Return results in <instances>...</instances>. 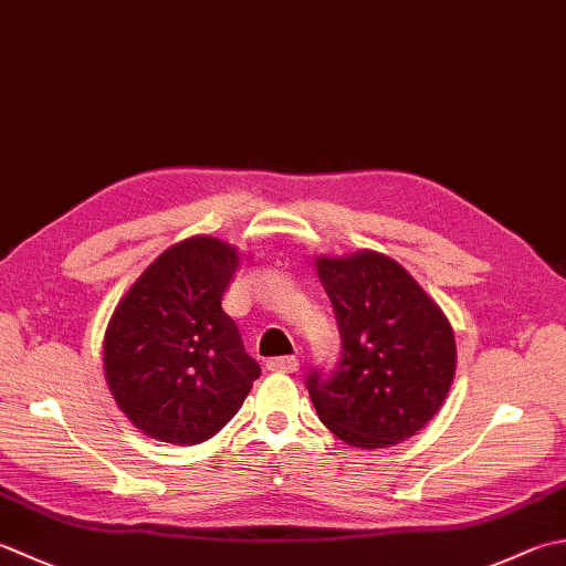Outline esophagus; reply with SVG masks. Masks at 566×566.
<instances>
[{"mask_svg":"<svg viewBox=\"0 0 566 566\" xmlns=\"http://www.w3.org/2000/svg\"><path fill=\"white\" fill-rule=\"evenodd\" d=\"M270 370L276 373H296L298 370V358L296 356H282V358H272L268 363Z\"/></svg>","mask_w":566,"mask_h":566,"instance_id":"obj_1","label":"esophagus"}]
</instances>
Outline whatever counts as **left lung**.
I'll return each mask as SVG.
<instances>
[{
	"label": "left lung",
	"instance_id": "1",
	"mask_svg": "<svg viewBox=\"0 0 566 566\" xmlns=\"http://www.w3.org/2000/svg\"><path fill=\"white\" fill-rule=\"evenodd\" d=\"M316 274L343 343L338 370L306 380L318 419L358 449L415 437L444 405L457 375V338L447 314L382 252L318 254Z\"/></svg>",
	"mask_w": 566,
	"mask_h": 566
}]
</instances>
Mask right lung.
<instances>
[{
  "instance_id": "add662e5",
  "label": "right lung",
  "mask_w": 566,
  "mask_h": 566,
  "mask_svg": "<svg viewBox=\"0 0 566 566\" xmlns=\"http://www.w3.org/2000/svg\"><path fill=\"white\" fill-rule=\"evenodd\" d=\"M240 252L213 235L164 250L119 298L103 340L105 380L119 412L166 444L216 437L260 378L223 306Z\"/></svg>"
}]
</instances>
